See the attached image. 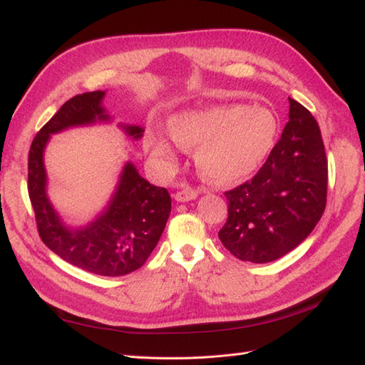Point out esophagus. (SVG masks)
<instances>
[{
    "mask_svg": "<svg viewBox=\"0 0 365 365\" xmlns=\"http://www.w3.org/2000/svg\"><path fill=\"white\" fill-rule=\"evenodd\" d=\"M175 200L178 202H187V201H192L197 196V192L190 189V187H185V189H181L178 192H175Z\"/></svg>",
    "mask_w": 365,
    "mask_h": 365,
    "instance_id": "34e87169",
    "label": "esophagus"
}]
</instances>
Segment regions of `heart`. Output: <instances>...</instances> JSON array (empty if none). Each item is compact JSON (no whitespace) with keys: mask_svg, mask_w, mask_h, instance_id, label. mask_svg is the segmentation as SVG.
Here are the masks:
<instances>
[{"mask_svg":"<svg viewBox=\"0 0 365 365\" xmlns=\"http://www.w3.org/2000/svg\"><path fill=\"white\" fill-rule=\"evenodd\" d=\"M169 129L148 138L152 155L164 165L176 163L180 145L196 149V165L208 181L230 184L256 172L272 150L279 120L264 106L228 105L172 117Z\"/></svg>","mask_w":365,"mask_h":365,"instance_id":"heart-1","label":"heart"}]
</instances>
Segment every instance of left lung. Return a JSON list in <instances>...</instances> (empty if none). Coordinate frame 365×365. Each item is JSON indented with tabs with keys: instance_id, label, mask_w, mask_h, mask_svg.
Listing matches in <instances>:
<instances>
[{
	"instance_id": "8db88e82",
	"label": "left lung",
	"mask_w": 365,
	"mask_h": 365,
	"mask_svg": "<svg viewBox=\"0 0 365 365\" xmlns=\"http://www.w3.org/2000/svg\"><path fill=\"white\" fill-rule=\"evenodd\" d=\"M225 197L219 239L240 260H277L311 235L326 208L327 158L317 120L302 103L289 98V121L268 160Z\"/></svg>"
}]
</instances>
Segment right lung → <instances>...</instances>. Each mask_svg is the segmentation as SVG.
I'll return each instance as SVG.
<instances>
[{"label":"right lung","mask_w":365,"mask_h":365,"mask_svg":"<svg viewBox=\"0 0 365 365\" xmlns=\"http://www.w3.org/2000/svg\"><path fill=\"white\" fill-rule=\"evenodd\" d=\"M105 91L83 93L65 102L33 138L29 150V196L35 212L39 237L53 252L88 272L118 277L141 268L157 247L172 208L169 192L152 185L128 163L103 215L85 228L62 224L50 204L43 168V148L50 134L77 125L108 120L102 108ZM134 138L143 135L140 126H125Z\"/></svg>","instance_id":"obj_1"}]
</instances>
